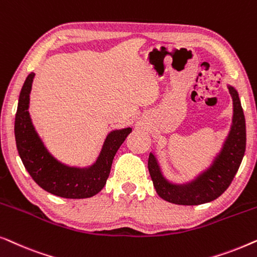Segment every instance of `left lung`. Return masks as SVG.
<instances>
[{"mask_svg":"<svg viewBox=\"0 0 257 257\" xmlns=\"http://www.w3.org/2000/svg\"><path fill=\"white\" fill-rule=\"evenodd\" d=\"M233 99V121L222 149L210 166L186 184H173L164 177L157 158L149 157V171L153 186L161 199L175 205L195 206L219 198L233 181L245 151V120L235 87L228 85Z\"/></svg>","mask_w":257,"mask_h":257,"instance_id":"8db88e82","label":"left lung"}]
</instances>
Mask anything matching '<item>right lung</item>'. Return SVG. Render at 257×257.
Wrapping results in <instances>:
<instances>
[{
    "instance_id": "obj_1",
    "label": "right lung",
    "mask_w": 257,
    "mask_h": 257,
    "mask_svg": "<svg viewBox=\"0 0 257 257\" xmlns=\"http://www.w3.org/2000/svg\"><path fill=\"white\" fill-rule=\"evenodd\" d=\"M35 73L27 77L21 90L15 117V139L20 158L36 184L51 194L66 199L91 198L106 184L112 161L131 127L108 133L97 160L87 167L62 164L44 146L31 121L29 101Z\"/></svg>"
}]
</instances>
